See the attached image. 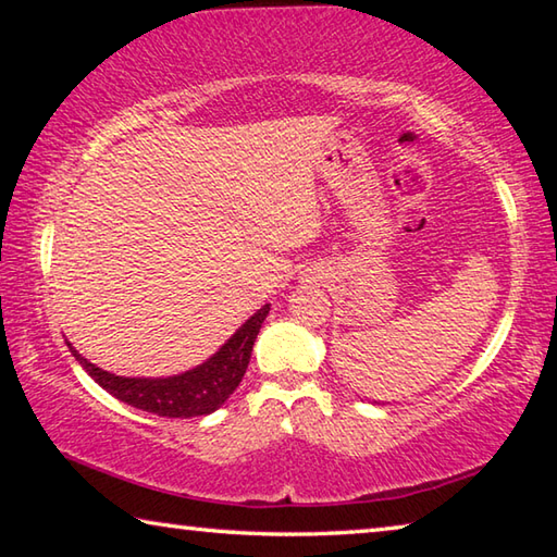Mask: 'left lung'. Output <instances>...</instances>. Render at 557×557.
Returning a JSON list of instances; mask_svg holds the SVG:
<instances>
[{"label": "left lung", "mask_w": 557, "mask_h": 557, "mask_svg": "<svg viewBox=\"0 0 557 557\" xmlns=\"http://www.w3.org/2000/svg\"><path fill=\"white\" fill-rule=\"evenodd\" d=\"M379 405H381V403H379Z\"/></svg>", "instance_id": "1"}]
</instances>
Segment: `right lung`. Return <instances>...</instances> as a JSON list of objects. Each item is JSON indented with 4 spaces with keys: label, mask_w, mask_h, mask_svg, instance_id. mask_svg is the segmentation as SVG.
<instances>
[{
    "label": "right lung",
    "mask_w": 557,
    "mask_h": 557,
    "mask_svg": "<svg viewBox=\"0 0 557 557\" xmlns=\"http://www.w3.org/2000/svg\"><path fill=\"white\" fill-rule=\"evenodd\" d=\"M268 314L270 305L258 309L201 366L178 375H169V379H125V375L98 369L96 363H90L88 358L75 351L71 344L69 348L92 381L102 385L110 395H115L117 400L132 405V408L154 412L159 418H199V414H211L213 410H219L240 385L245 369L250 363L252 344H256Z\"/></svg>",
    "instance_id": "obj_1"
}]
</instances>
